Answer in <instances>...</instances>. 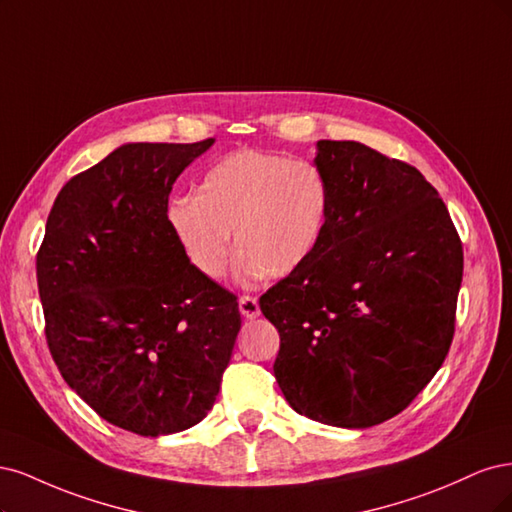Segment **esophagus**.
<instances>
[{"instance_id": "obj_1", "label": "esophagus", "mask_w": 512, "mask_h": 512, "mask_svg": "<svg viewBox=\"0 0 512 512\" xmlns=\"http://www.w3.org/2000/svg\"><path fill=\"white\" fill-rule=\"evenodd\" d=\"M238 304H240V312L246 319H257L261 315V308H259V302L255 295H242Z\"/></svg>"}]
</instances>
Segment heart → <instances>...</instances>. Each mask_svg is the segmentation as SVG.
<instances>
[{
	"label": "heart",
	"instance_id": "obj_1",
	"mask_svg": "<svg viewBox=\"0 0 512 512\" xmlns=\"http://www.w3.org/2000/svg\"><path fill=\"white\" fill-rule=\"evenodd\" d=\"M327 214L329 187L312 163L238 151L204 174L200 195L176 197L168 221L191 266L212 280L225 272L236 234V270L251 283L298 272L321 244Z\"/></svg>",
	"mask_w": 512,
	"mask_h": 512
}]
</instances>
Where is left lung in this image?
Here are the masks:
<instances>
[{"instance_id":"1","label":"left lung","mask_w":512,"mask_h":512,"mask_svg":"<svg viewBox=\"0 0 512 512\" xmlns=\"http://www.w3.org/2000/svg\"><path fill=\"white\" fill-rule=\"evenodd\" d=\"M327 225L304 266L259 298L278 329L276 383L300 415L372 427L410 406L447 357L464 249L410 163L319 140Z\"/></svg>"}]
</instances>
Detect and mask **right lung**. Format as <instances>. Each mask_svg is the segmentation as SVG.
Listing matches in <instances>:
<instances>
[{
	"mask_svg": "<svg viewBox=\"0 0 512 512\" xmlns=\"http://www.w3.org/2000/svg\"><path fill=\"white\" fill-rule=\"evenodd\" d=\"M212 142L125 144L76 174L36 255L63 381L138 436L206 417L240 332L238 298L191 266L168 221L174 180Z\"/></svg>",
	"mask_w": 512,
	"mask_h": 512,
	"instance_id": "1",
	"label": "right lung"
}]
</instances>
